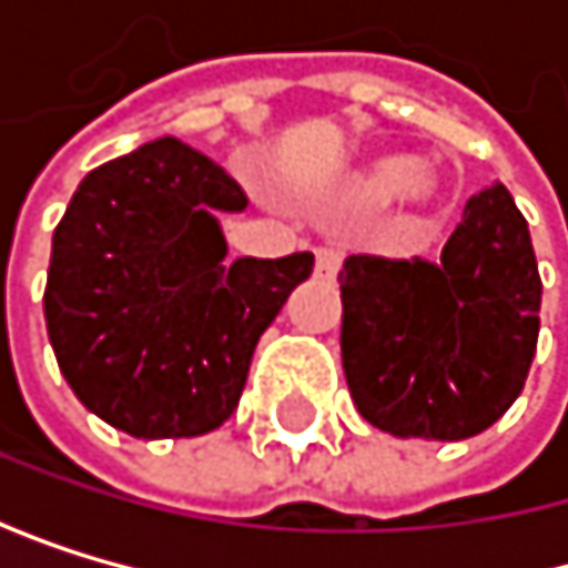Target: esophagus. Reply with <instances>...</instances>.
I'll use <instances>...</instances> for the list:
<instances>
[{
	"label": "esophagus",
	"instance_id": "esophagus-1",
	"mask_svg": "<svg viewBox=\"0 0 568 568\" xmlns=\"http://www.w3.org/2000/svg\"><path fill=\"white\" fill-rule=\"evenodd\" d=\"M337 272H341V252H334V248H316V278L334 282Z\"/></svg>",
	"mask_w": 568,
	"mask_h": 568
}]
</instances>
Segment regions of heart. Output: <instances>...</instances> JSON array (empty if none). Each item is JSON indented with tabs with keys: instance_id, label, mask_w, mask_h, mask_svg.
<instances>
[{
	"instance_id": "obj_1",
	"label": "heart",
	"mask_w": 568,
	"mask_h": 568,
	"mask_svg": "<svg viewBox=\"0 0 568 568\" xmlns=\"http://www.w3.org/2000/svg\"><path fill=\"white\" fill-rule=\"evenodd\" d=\"M419 173V163L408 160V156H392V160H382L375 166V173H371V186H375L378 193H395L402 186H408L412 180H416Z\"/></svg>"
}]
</instances>
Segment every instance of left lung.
Returning a JSON list of instances; mask_svg holds the SVG:
<instances>
[{
    "instance_id": "left-lung-1",
    "label": "left lung",
    "mask_w": 568,
    "mask_h": 568,
    "mask_svg": "<svg viewBox=\"0 0 568 568\" xmlns=\"http://www.w3.org/2000/svg\"><path fill=\"white\" fill-rule=\"evenodd\" d=\"M337 282L347 388L375 429L467 439L521 395L541 278L505 183L474 193L436 262L347 255Z\"/></svg>"
}]
</instances>
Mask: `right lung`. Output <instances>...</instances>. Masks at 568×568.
I'll return each instance as SVG.
<instances>
[{
    "instance_id": "obj_1",
    "label": "right lung",
    "mask_w": 568,
    "mask_h": 568,
    "mask_svg": "<svg viewBox=\"0 0 568 568\" xmlns=\"http://www.w3.org/2000/svg\"><path fill=\"white\" fill-rule=\"evenodd\" d=\"M245 207L237 180L173 135L74 190L43 313L63 378L108 426L183 439L231 419L258 337L313 272V252L227 262L217 214Z\"/></svg>"
}]
</instances>
